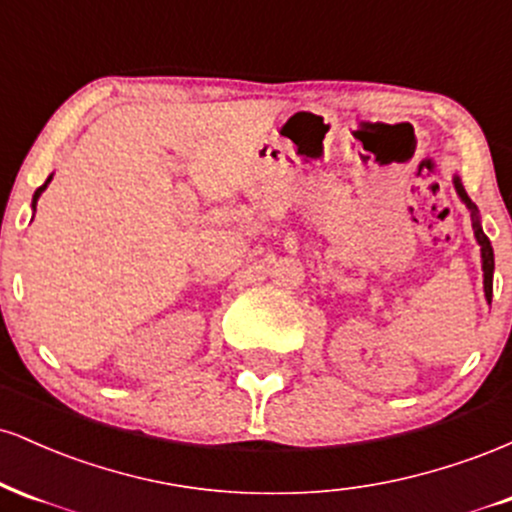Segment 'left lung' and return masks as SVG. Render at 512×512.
I'll return each instance as SVG.
<instances>
[{"label":"left lung","instance_id":"1","mask_svg":"<svg viewBox=\"0 0 512 512\" xmlns=\"http://www.w3.org/2000/svg\"><path fill=\"white\" fill-rule=\"evenodd\" d=\"M455 182V190L457 195L464 204H467V209L472 211V228H474V238H477V243L481 245V269H484V293H486V301L491 303V293H493V248H491V240L486 238V233L481 231V221H479V209L477 204L472 202V199L467 197V192H464L460 178H452Z\"/></svg>","mask_w":512,"mask_h":512}]
</instances>
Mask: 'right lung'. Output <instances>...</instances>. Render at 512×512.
<instances>
[{"instance_id": "obj_1", "label": "right lung", "mask_w": 512, "mask_h": 512, "mask_svg": "<svg viewBox=\"0 0 512 512\" xmlns=\"http://www.w3.org/2000/svg\"><path fill=\"white\" fill-rule=\"evenodd\" d=\"M50 180H52V175H50V178H48V180H45V182H43V185H40V187H38V190H35V195H33V209H35V204H38V197H40V195H43V190H45V187H48V185H50Z\"/></svg>"}]
</instances>
